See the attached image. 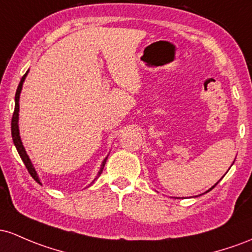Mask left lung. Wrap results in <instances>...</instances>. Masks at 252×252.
<instances>
[{
    "label": "left lung",
    "mask_w": 252,
    "mask_h": 252,
    "mask_svg": "<svg viewBox=\"0 0 252 252\" xmlns=\"http://www.w3.org/2000/svg\"><path fill=\"white\" fill-rule=\"evenodd\" d=\"M217 185H218V182H217V183H216V185H214V186H213V187H212V188H211V189H210V190H212V189H213V188H214V187H216V186H217ZM210 190H208V191H210Z\"/></svg>",
    "instance_id": "left-lung-1"
}]
</instances>
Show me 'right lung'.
<instances>
[{"label":"right lung","mask_w":252,"mask_h":252,"mask_svg":"<svg viewBox=\"0 0 252 252\" xmlns=\"http://www.w3.org/2000/svg\"><path fill=\"white\" fill-rule=\"evenodd\" d=\"M27 72L25 73L24 76H22L21 81H20V83H19V86H18V89H16V94H15V109H14L13 118H12V137H13L14 145L16 146V150H18V152H19L20 157H21L22 162H24L25 165H26L28 172H30L31 176H32L33 179H34L36 182L39 183V185H41L40 180H39L38 175H36L34 168H33L32 163H31L30 158H28V156H27L26 151H25V148H24V145H22L21 139H20V134H19V126H18V120H19V97H20V93H21V89H22V83H24L25 78H26ZM106 160H107V157L104 158V160H103V163H102V168H101L100 172H98V176H100L101 172H102V170H103V166H104V164H106ZM94 181H93L92 183H94Z\"/></svg>","instance_id":"obj_1"}]
</instances>
